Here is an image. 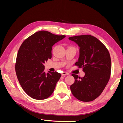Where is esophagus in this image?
I'll use <instances>...</instances> for the list:
<instances>
[{
    "label": "esophagus",
    "instance_id": "34e87169",
    "mask_svg": "<svg viewBox=\"0 0 123 123\" xmlns=\"http://www.w3.org/2000/svg\"><path fill=\"white\" fill-rule=\"evenodd\" d=\"M68 73H66V72H63L62 73V76H66V75H68Z\"/></svg>",
    "mask_w": 123,
    "mask_h": 123
}]
</instances>
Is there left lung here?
Segmentation results:
<instances>
[{"label": "left lung", "instance_id": "obj_1", "mask_svg": "<svg viewBox=\"0 0 123 123\" xmlns=\"http://www.w3.org/2000/svg\"><path fill=\"white\" fill-rule=\"evenodd\" d=\"M69 39L80 48L79 57L75 65L82 68L83 78L72 74L75 82L70 86L73 95L82 101H91L98 97L109 82L111 71V60L106 47L91 35L70 37Z\"/></svg>", "mask_w": 123, "mask_h": 123}]
</instances>
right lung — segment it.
<instances>
[{
	"label": "right lung",
	"instance_id": "add662e5",
	"mask_svg": "<svg viewBox=\"0 0 123 123\" xmlns=\"http://www.w3.org/2000/svg\"><path fill=\"white\" fill-rule=\"evenodd\" d=\"M65 37L39 31L20 47L15 65L16 75L22 88L32 98L45 99L53 93L61 75L57 72L46 73L44 63L51 58L52 47Z\"/></svg>",
	"mask_w": 123,
	"mask_h": 123
}]
</instances>
